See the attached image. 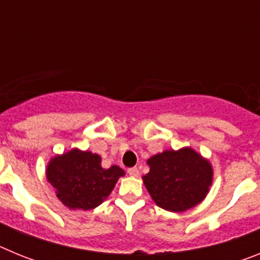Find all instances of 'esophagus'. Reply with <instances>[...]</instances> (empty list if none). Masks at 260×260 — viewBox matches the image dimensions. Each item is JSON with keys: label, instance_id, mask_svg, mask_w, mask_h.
<instances>
[{"label": "esophagus", "instance_id": "1", "mask_svg": "<svg viewBox=\"0 0 260 260\" xmlns=\"http://www.w3.org/2000/svg\"><path fill=\"white\" fill-rule=\"evenodd\" d=\"M127 173H128V176H132V177H138V176H139V169H138L137 167H134V168H128V169H127Z\"/></svg>", "mask_w": 260, "mask_h": 260}]
</instances>
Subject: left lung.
I'll return each instance as SVG.
<instances>
[{
	"label": "left lung",
	"instance_id": "1",
	"mask_svg": "<svg viewBox=\"0 0 260 260\" xmlns=\"http://www.w3.org/2000/svg\"><path fill=\"white\" fill-rule=\"evenodd\" d=\"M147 164L150 172L142 177L144 186L162 210H190L204 201L212 185V165L191 147L156 153Z\"/></svg>",
	"mask_w": 260,
	"mask_h": 260
}]
</instances>
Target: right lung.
Masks as SVG:
<instances>
[{
  "label": "right lung",
  "mask_w": 260,
  "mask_h": 260,
  "mask_svg": "<svg viewBox=\"0 0 260 260\" xmlns=\"http://www.w3.org/2000/svg\"><path fill=\"white\" fill-rule=\"evenodd\" d=\"M122 176L125 172L119 167L104 169L98 153L78 148L56 155L47 165L48 182L70 210L87 211L100 206Z\"/></svg>",
  "instance_id": "add662e5"
}]
</instances>
